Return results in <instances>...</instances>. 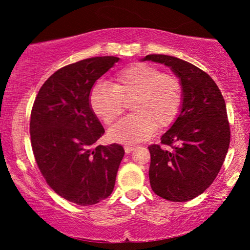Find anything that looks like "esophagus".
<instances>
[{
    "label": "esophagus",
    "instance_id": "esophagus-1",
    "mask_svg": "<svg viewBox=\"0 0 250 250\" xmlns=\"http://www.w3.org/2000/svg\"><path fill=\"white\" fill-rule=\"evenodd\" d=\"M124 149H125V152L129 153V152H132L133 150L135 149V146H129V145H127V146H124Z\"/></svg>",
    "mask_w": 250,
    "mask_h": 250
}]
</instances>
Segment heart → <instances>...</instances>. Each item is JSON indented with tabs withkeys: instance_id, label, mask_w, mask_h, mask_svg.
<instances>
[{
	"instance_id": "obj_1",
	"label": "heart",
	"mask_w": 250,
	"mask_h": 250,
	"mask_svg": "<svg viewBox=\"0 0 250 250\" xmlns=\"http://www.w3.org/2000/svg\"><path fill=\"white\" fill-rule=\"evenodd\" d=\"M132 100L129 115L109 131V136L121 143H138L149 139L156 128H166L176 121L183 102L180 78L164 73L158 67L134 63L122 68L114 83H99L90 95L95 116L110 125L124 112L125 102Z\"/></svg>"
}]
</instances>
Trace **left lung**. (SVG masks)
Masks as SVG:
<instances>
[{
  "label": "left lung",
  "mask_w": 250,
  "mask_h": 250,
  "mask_svg": "<svg viewBox=\"0 0 250 250\" xmlns=\"http://www.w3.org/2000/svg\"><path fill=\"white\" fill-rule=\"evenodd\" d=\"M151 60L170 67L183 86L182 110L172 127L150 151V186L169 201H188L214 182L230 146V123L220 88L204 70L179 58L149 54Z\"/></svg>",
  "instance_id": "8db88e82"
}]
</instances>
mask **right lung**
Masks as SVG:
<instances>
[{
    "mask_svg": "<svg viewBox=\"0 0 250 250\" xmlns=\"http://www.w3.org/2000/svg\"><path fill=\"white\" fill-rule=\"evenodd\" d=\"M118 60L95 57L60 68L40 88L30 112V142L41 174L54 192L81 206L110 196L125 153L117 143L94 146L104 128L88 102L95 81Z\"/></svg>",
    "mask_w": 250,
    "mask_h": 250,
    "instance_id": "obj_1",
    "label": "right lung"
}]
</instances>
